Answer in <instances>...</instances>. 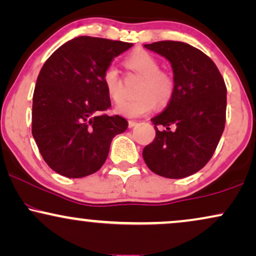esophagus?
Listing matches in <instances>:
<instances>
[{"label":"esophagus","instance_id":"34e87169","mask_svg":"<svg viewBox=\"0 0 256 256\" xmlns=\"http://www.w3.org/2000/svg\"><path fill=\"white\" fill-rule=\"evenodd\" d=\"M137 124H138V122L136 120H128V128H134V126Z\"/></svg>","mask_w":256,"mask_h":256}]
</instances>
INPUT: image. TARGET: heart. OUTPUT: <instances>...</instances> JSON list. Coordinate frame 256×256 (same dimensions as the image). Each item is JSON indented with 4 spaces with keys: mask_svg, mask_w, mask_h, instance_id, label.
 <instances>
[{
    "mask_svg": "<svg viewBox=\"0 0 256 256\" xmlns=\"http://www.w3.org/2000/svg\"><path fill=\"white\" fill-rule=\"evenodd\" d=\"M128 68L143 76L139 84L137 94L134 99L119 102L124 96V87L120 73L114 64H110L104 70L102 82L108 94L114 102H119L117 111L128 118H139L150 113L158 106H166L174 93V79L169 72L160 70V64L146 50H137L126 60Z\"/></svg>",
    "mask_w": 256,
    "mask_h": 256,
    "instance_id": "heart-1",
    "label": "heart"
}]
</instances>
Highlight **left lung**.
<instances>
[{"mask_svg":"<svg viewBox=\"0 0 256 256\" xmlns=\"http://www.w3.org/2000/svg\"><path fill=\"white\" fill-rule=\"evenodd\" d=\"M170 61L174 93L166 108L151 119L156 137L143 150L152 172L184 178L212 157L224 130L227 87L214 61L180 41L144 44Z\"/></svg>","mask_w":256,"mask_h":256,"instance_id":"1","label":"left lung"}]
</instances>
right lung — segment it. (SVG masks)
Here are the masks:
<instances>
[{
  "instance_id": "right-lung-1",
  "label": "right lung",
  "mask_w": 256,
  "mask_h": 256,
  "mask_svg": "<svg viewBox=\"0 0 256 256\" xmlns=\"http://www.w3.org/2000/svg\"><path fill=\"white\" fill-rule=\"evenodd\" d=\"M132 44L79 36L58 48L38 73L32 134L50 169L68 178L98 171L114 136L128 128L120 116L105 114L111 100L102 76Z\"/></svg>"
}]
</instances>
